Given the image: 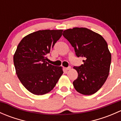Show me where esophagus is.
Instances as JSON below:
<instances>
[{
	"label": "esophagus",
	"instance_id": "34e87169",
	"mask_svg": "<svg viewBox=\"0 0 121 121\" xmlns=\"http://www.w3.org/2000/svg\"><path fill=\"white\" fill-rule=\"evenodd\" d=\"M71 69V67L70 66H68V67L65 68V69H66V70H69V69Z\"/></svg>",
	"mask_w": 121,
	"mask_h": 121
}]
</instances>
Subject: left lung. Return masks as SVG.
<instances>
[{
	"label": "left lung",
	"mask_w": 121,
	"mask_h": 121,
	"mask_svg": "<svg viewBox=\"0 0 121 121\" xmlns=\"http://www.w3.org/2000/svg\"><path fill=\"white\" fill-rule=\"evenodd\" d=\"M63 35L74 48L77 57L84 58L83 64L74 67L78 73L73 82L74 88L83 95L95 93L109 75L111 54L107 43L101 35L86 28L67 29Z\"/></svg>",
	"instance_id": "1"
}]
</instances>
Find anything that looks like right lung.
<instances>
[{
	"label": "right lung",
	"mask_w": 121,
	"mask_h": 121,
	"mask_svg": "<svg viewBox=\"0 0 121 121\" xmlns=\"http://www.w3.org/2000/svg\"><path fill=\"white\" fill-rule=\"evenodd\" d=\"M63 30H39L24 37L17 47L13 61L23 86L35 95L52 91L63 74L61 67L48 64L47 55L61 37Z\"/></svg>",
	"instance_id": "1"
}]
</instances>
